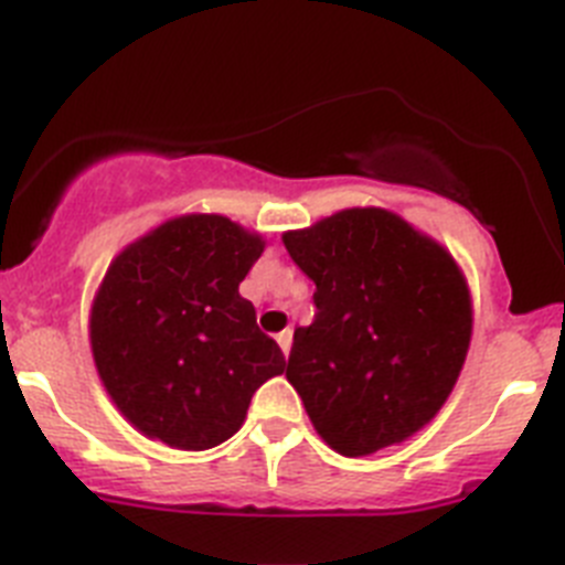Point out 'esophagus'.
Returning a JSON list of instances; mask_svg holds the SVG:
<instances>
[{
	"mask_svg": "<svg viewBox=\"0 0 565 565\" xmlns=\"http://www.w3.org/2000/svg\"><path fill=\"white\" fill-rule=\"evenodd\" d=\"M278 347H281V352L284 355H289V347H292V330H284V332H278Z\"/></svg>",
	"mask_w": 565,
	"mask_h": 565,
	"instance_id": "obj_1",
	"label": "esophagus"
}]
</instances>
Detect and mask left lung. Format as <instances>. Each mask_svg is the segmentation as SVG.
Returning a JSON list of instances; mask_svg holds the SVG:
<instances>
[{
    "label": "left lung",
    "mask_w": 565,
    "mask_h": 565,
    "mask_svg": "<svg viewBox=\"0 0 565 565\" xmlns=\"http://www.w3.org/2000/svg\"><path fill=\"white\" fill-rule=\"evenodd\" d=\"M316 281V318L298 327L287 381L335 452L372 455L429 424L472 338L469 287L438 242L377 207H352L284 233Z\"/></svg>",
    "instance_id": "left-lung-1"
}]
</instances>
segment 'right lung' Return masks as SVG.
I'll use <instances>...</instances> for the list:
<instances>
[{
	"mask_svg": "<svg viewBox=\"0 0 565 565\" xmlns=\"http://www.w3.org/2000/svg\"><path fill=\"white\" fill-rule=\"evenodd\" d=\"M262 235L224 215H179L121 249L90 310V347L113 404L147 438L213 449L247 418L284 352L238 284Z\"/></svg>",
	"mask_w": 565,
	"mask_h": 565,
	"instance_id": "obj_1",
	"label": "right lung"
}]
</instances>
